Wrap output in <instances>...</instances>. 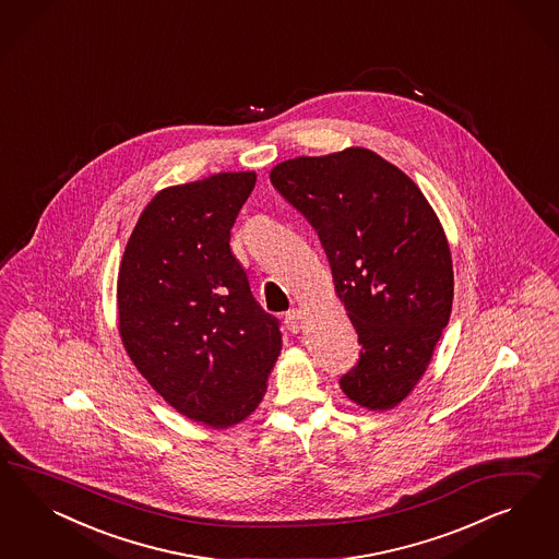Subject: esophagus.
<instances>
[{"label": "esophagus", "instance_id": "1", "mask_svg": "<svg viewBox=\"0 0 559 559\" xmlns=\"http://www.w3.org/2000/svg\"><path fill=\"white\" fill-rule=\"evenodd\" d=\"M301 323H304V316H301L299 309H293V311H288L287 316H285V325H287L290 334H299Z\"/></svg>", "mask_w": 559, "mask_h": 559}]
</instances>
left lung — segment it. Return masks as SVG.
Instances as JSON below:
<instances>
[{"label":"left lung","mask_w":559,"mask_h":559,"mask_svg":"<svg viewBox=\"0 0 559 559\" xmlns=\"http://www.w3.org/2000/svg\"><path fill=\"white\" fill-rule=\"evenodd\" d=\"M271 182L318 231L362 346L340 388L358 406H397L451 318L453 262L437 213L402 169L362 147L287 159Z\"/></svg>","instance_id":"left-lung-1"}]
</instances>
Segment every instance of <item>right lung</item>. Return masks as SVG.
I'll return each instance as SVG.
<instances>
[{
    "mask_svg": "<svg viewBox=\"0 0 559 559\" xmlns=\"http://www.w3.org/2000/svg\"><path fill=\"white\" fill-rule=\"evenodd\" d=\"M254 171L159 190L120 262V338L153 390L190 420L227 428L266 393L278 320L255 301L231 248Z\"/></svg>",
    "mask_w": 559,
    "mask_h": 559,
    "instance_id": "1",
    "label": "right lung"
}]
</instances>
